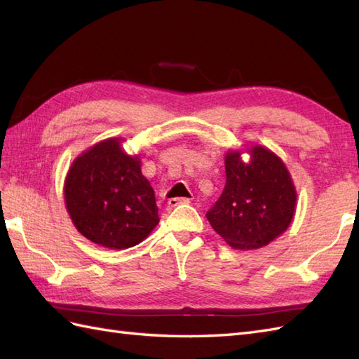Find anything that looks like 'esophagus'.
Returning a JSON list of instances; mask_svg holds the SVG:
<instances>
[{"label":"esophagus","instance_id":"esophagus-1","mask_svg":"<svg viewBox=\"0 0 359 359\" xmlns=\"http://www.w3.org/2000/svg\"><path fill=\"white\" fill-rule=\"evenodd\" d=\"M188 203H191V199H189V197H172V199L168 201V205H170L171 208L179 207V205H188Z\"/></svg>","mask_w":359,"mask_h":359}]
</instances>
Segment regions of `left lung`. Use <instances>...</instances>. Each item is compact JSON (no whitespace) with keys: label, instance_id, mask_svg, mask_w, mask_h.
<instances>
[{"label":"left lung","instance_id":"8db88e82","mask_svg":"<svg viewBox=\"0 0 359 359\" xmlns=\"http://www.w3.org/2000/svg\"><path fill=\"white\" fill-rule=\"evenodd\" d=\"M225 154L226 182L207 219L234 250L269 245L287 231L296 211V188L279 156L261 144Z\"/></svg>","mask_w":359,"mask_h":359}]
</instances>
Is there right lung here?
I'll return each mask as SVG.
<instances>
[{
    "label": "right lung",
    "mask_w": 359,
    "mask_h": 359,
    "mask_svg": "<svg viewBox=\"0 0 359 359\" xmlns=\"http://www.w3.org/2000/svg\"><path fill=\"white\" fill-rule=\"evenodd\" d=\"M120 142L112 137L86 149L74 160L65 180L72 224L86 239L111 250L137 245L160 220L140 157L126 154Z\"/></svg>",
    "instance_id": "add662e5"
}]
</instances>
